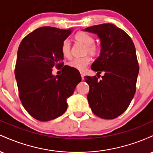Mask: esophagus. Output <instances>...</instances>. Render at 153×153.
<instances>
[{
    "mask_svg": "<svg viewBox=\"0 0 153 153\" xmlns=\"http://www.w3.org/2000/svg\"><path fill=\"white\" fill-rule=\"evenodd\" d=\"M80 75H81V78L82 80L84 79V77H85V73H83L82 72H80Z\"/></svg>",
    "mask_w": 153,
    "mask_h": 153,
    "instance_id": "1",
    "label": "esophagus"
}]
</instances>
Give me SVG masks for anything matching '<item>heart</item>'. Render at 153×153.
<instances>
[{
  "label": "heart",
  "mask_w": 153,
  "mask_h": 153,
  "mask_svg": "<svg viewBox=\"0 0 153 153\" xmlns=\"http://www.w3.org/2000/svg\"><path fill=\"white\" fill-rule=\"evenodd\" d=\"M75 39L79 42H81L86 46V52L94 55L97 52V48L94 45V39L88 33L80 31L75 35ZM61 52L65 57H71V42L69 39H65L61 45ZM91 59L89 56L84 57H76L71 59L68 62V66L80 71H84L91 63Z\"/></svg>",
  "instance_id": "heart-1"
}]
</instances>
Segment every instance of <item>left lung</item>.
<instances>
[{
  "mask_svg": "<svg viewBox=\"0 0 153 153\" xmlns=\"http://www.w3.org/2000/svg\"><path fill=\"white\" fill-rule=\"evenodd\" d=\"M85 31L96 34L101 52L91 69L104 75L85 76L90 90L87 98L93 113L106 119L117 118L125 111L136 91L139 65L132 40L122 29L112 24L88 27Z\"/></svg>",
  "mask_w": 153,
  "mask_h": 153,
  "instance_id": "left-lung-1",
  "label": "left lung"
}]
</instances>
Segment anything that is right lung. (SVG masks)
Instances as JSON below:
<instances>
[{
  "label": "right lung",
  "mask_w": 153,
  "mask_h": 153,
  "mask_svg": "<svg viewBox=\"0 0 153 153\" xmlns=\"http://www.w3.org/2000/svg\"><path fill=\"white\" fill-rule=\"evenodd\" d=\"M72 31L42 26L19 45L15 68L19 98L28 113L41 122L62 115L68 108L67 99L81 81L78 70L62 62L61 45ZM54 66L62 68V74L52 75Z\"/></svg>",
  "instance_id": "right-lung-1"
}]
</instances>
